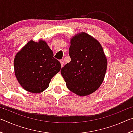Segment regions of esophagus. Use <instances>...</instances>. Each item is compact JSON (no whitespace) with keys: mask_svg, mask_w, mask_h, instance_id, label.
Returning <instances> with one entry per match:
<instances>
[{"mask_svg":"<svg viewBox=\"0 0 133 133\" xmlns=\"http://www.w3.org/2000/svg\"><path fill=\"white\" fill-rule=\"evenodd\" d=\"M60 63H61V66H63V64H64V60H63V59H61L60 60Z\"/></svg>","mask_w":133,"mask_h":133,"instance_id":"obj_1","label":"esophagus"}]
</instances>
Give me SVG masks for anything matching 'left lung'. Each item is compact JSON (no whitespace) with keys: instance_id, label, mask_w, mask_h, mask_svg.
Masks as SVG:
<instances>
[{"instance_id":"left-lung-1","label":"left lung","mask_w":133,"mask_h":133,"mask_svg":"<svg viewBox=\"0 0 133 133\" xmlns=\"http://www.w3.org/2000/svg\"><path fill=\"white\" fill-rule=\"evenodd\" d=\"M71 61L61 69L67 88L80 96L89 95L102 84L107 66L103 49L97 40L84 32L70 40Z\"/></svg>"}]
</instances>
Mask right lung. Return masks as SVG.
I'll return each mask as SVG.
<instances>
[{
	"instance_id": "1",
	"label": "right lung",
	"mask_w": 133,
	"mask_h": 133,
	"mask_svg": "<svg viewBox=\"0 0 133 133\" xmlns=\"http://www.w3.org/2000/svg\"><path fill=\"white\" fill-rule=\"evenodd\" d=\"M14 68L17 80L24 90L40 93L48 88L51 78L60 71L61 64L54 58L46 42L30 40L16 55Z\"/></svg>"
}]
</instances>
